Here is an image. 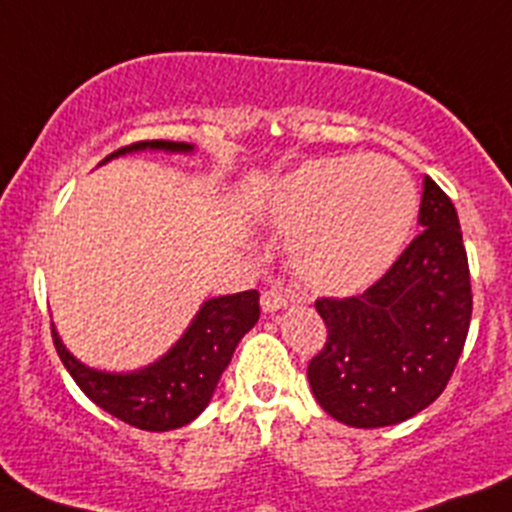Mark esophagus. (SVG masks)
<instances>
[{"instance_id":"obj_1","label":"esophagus","mask_w":512,"mask_h":512,"mask_svg":"<svg viewBox=\"0 0 512 512\" xmlns=\"http://www.w3.org/2000/svg\"><path fill=\"white\" fill-rule=\"evenodd\" d=\"M284 306H289V296L284 294V291L279 289H266L264 294H261V309L264 311H279L284 309Z\"/></svg>"}]
</instances>
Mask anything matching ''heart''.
<instances>
[{"label":"heart","instance_id":"obj_1","mask_svg":"<svg viewBox=\"0 0 512 512\" xmlns=\"http://www.w3.org/2000/svg\"><path fill=\"white\" fill-rule=\"evenodd\" d=\"M266 216L291 233L289 264L304 289L349 296L387 274L417 218V188L397 160H309L269 193Z\"/></svg>","mask_w":512,"mask_h":512}]
</instances>
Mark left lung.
<instances>
[{"label":"left lung","mask_w":512,"mask_h":512,"mask_svg":"<svg viewBox=\"0 0 512 512\" xmlns=\"http://www.w3.org/2000/svg\"><path fill=\"white\" fill-rule=\"evenodd\" d=\"M420 236L364 294L316 299L326 344L309 362L316 402L349 427H387L430 407L457 367L472 316L460 221L425 175Z\"/></svg>","instance_id":"8db88e82"}]
</instances>
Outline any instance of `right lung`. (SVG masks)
<instances>
[{"instance_id": "right-lung-1", "label": "right lung", "mask_w": 512, "mask_h": 512, "mask_svg": "<svg viewBox=\"0 0 512 512\" xmlns=\"http://www.w3.org/2000/svg\"><path fill=\"white\" fill-rule=\"evenodd\" d=\"M138 150L191 153L193 145L173 143V140H140L110 153L102 163ZM256 321H259L256 289L203 301L186 334L170 347L165 357L150 367L125 374L85 367L80 359L67 352L55 326H52V339L67 372L97 407L138 430L165 432L188 425L206 410L238 342Z\"/></svg>"}]
</instances>
